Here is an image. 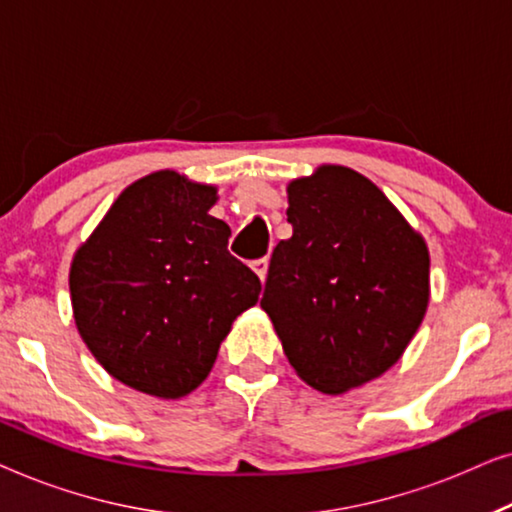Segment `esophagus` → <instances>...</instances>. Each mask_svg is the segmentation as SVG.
<instances>
[{
	"instance_id": "1",
	"label": "esophagus",
	"mask_w": 512,
	"mask_h": 512,
	"mask_svg": "<svg viewBox=\"0 0 512 512\" xmlns=\"http://www.w3.org/2000/svg\"><path fill=\"white\" fill-rule=\"evenodd\" d=\"M268 265H270L268 258H256V261L251 263V268H254V272L258 275V279H261V282H265V277H268Z\"/></svg>"
}]
</instances>
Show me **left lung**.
I'll use <instances>...</instances> for the list:
<instances>
[{"mask_svg": "<svg viewBox=\"0 0 512 512\" xmlns=\"http://www.w3.org/2000/svg\"><path fill=\"white\" fill-rule=\"evenodd\" d=\"M293 235L272 251L261 307L293 370L345 394L394 366L429 305V249L380 188L342 165L291 181Z\"/></svg>", "mask_w": 512, "mask_h": 512, "instance_id": "left-lung-1", "label": "left lung"}]
</instances>
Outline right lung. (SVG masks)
I'll return each instance as SVG.
<instances>
[{
    "instance_id": "add662e5",
    "label": "right lung",
    "mask_w": 512,
    "mask_h": 512,
    "mask_svg": "<svg viewBox=\"0 0 512 512\" xmlns=\"http://www.w3.org/2000/svg\"><path fill=\"white\" fill-rule=\"evenodd\" d=\"M216 188L172 170L118 195L69 270L74 321L100 366L158 398H181L212 370L261 279L230 256Z\"/></svg>"
}]
</instances>
